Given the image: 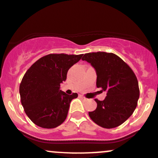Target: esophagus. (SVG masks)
<instances>
[{
  "instance_id": "esophagus-1",
  "label": "esophagus",
  "mask_w": 158,
  "mask_h": 158,
  "mask_svg": "<svg viewBox=\"0 0 158 158\" xmlns=\"http://www.w3.org/2000/svg\"><path fill=\"white\" fill-rule=\"evenodd\" d=\"M80 97H81V100H84V101H86V100H87V99L86 98V97H84V96H81H81H80Z\"/></svg>"
}]
</instances>
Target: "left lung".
Instances as JSON below:
<instances>
[{"instance_id": "1", "label": "left lung", "mask_w": 158, "mask_h": 158, "mask_svg": "<svg viewBox=\"0 0 158 158\" xmlns=\"http://www.w3.org/2000/svg\"><path fill=\"white\" fill-rule=\"evenodd\" d=\"M97 72V87L106 91L103 101L95 99L97 106L89 116L98 126L113 128L132 115L139 98V82L131 68L113 53H87L82 58Z\"/></svg>"}]
</instances>
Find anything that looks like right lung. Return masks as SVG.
I'll return each instance as SVG.
<instances>
[{
  "instance_id": "right-lung-1",
  "label": "right lung",
  "mask_w": 158,
  "mask_h": 158,
  "mask_svg": "<svg viewBox=\"0 0 158 158\" xmlns=\"http://www.w3.org/2000/svg\"><path fill=\"white\" fill-rule=\"evenodd\" d=\"M83 55L49 54L35 61L27 70L19 85L22 106L34 124L44 128H54L64 123L71 101L77 97L60 90L67 78L69 68Z\"/></svg>"
}]
</instances>
